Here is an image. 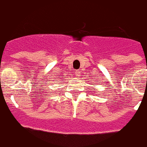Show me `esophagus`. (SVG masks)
Returning <instances> with one entry per match:
<instances>
[{"instance_id":"1","label":"esophagus","mask_w":147,"mask_h":147,"mask_svg":"<svg viewBox=\"0 0 147 147\" xmlns=\"http://www.w3.org/2000/svg\"><path fill=\"white\" fill-rule=\"evenodd\" d=\"M75 75H77V76H80V70H75Z\"/></svg>"}]
</instances>
